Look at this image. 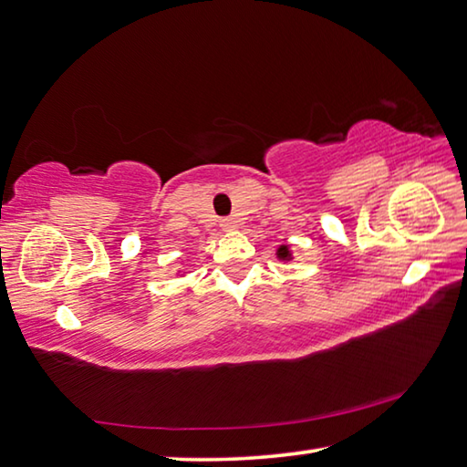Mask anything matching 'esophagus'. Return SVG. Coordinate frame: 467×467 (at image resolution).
Instances as JSON below:
<instances>
[{"label":"esophagus","instance_id":"1","mask_svg":"<svg viewBox=\"0 0 467 467\" xmlns=\"http://www.w3.org/2000/svg\"><path fill=\"white\" fill-rule=\"evenodd\" d=\"M221 229H223V232H234V229H238V221L234 217L221 219Z\"/></svg>","mask_w":467,"mask_h":467}]
</instances>
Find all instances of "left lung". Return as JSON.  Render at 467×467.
Listing matches in <instances>:
<instances>
[{"label": "left lung", "instance_id": "obj_1", "mask_svg": "<svg viewBox=\"0 0 467 467\" xmlns=\"http://www.w3.org/2000/svg\"><path fill=\"white\" fill-rule=\"evenodd\" d=\"M276 258L281 260V263H291L293 260V250L289 244H283V246L276 248Z\"/></svg>", "mask_w": 467, "mask_h": 467}]
</instances>
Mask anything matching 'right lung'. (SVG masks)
<instances>
[{
  "mask_svg": "<svg viewBox=\"0 0 467 467\" xmlns=\"http://www.w3.org/2000/svg\"><path fill=\"white\" fill-rule=\"evenodd\" d=\"M178 273H180V271H178Z\"/></svg>",
  "mask_w": 467,
  "mask_h": 467,
  "instance_id": "right-lung-1",
  "label": "right lung"
}]
</instances>
